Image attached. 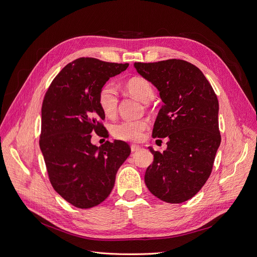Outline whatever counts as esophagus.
<instances>
[{
	"mask_svg": "<svg viewBox=\"0 0 257 257\" xmlns=\"http://www.w3.org/2000/svg\"><path fill=\"white\" fill-rule=\"evenodd\" d=\"M140 150V146L139 145H137V144H132L131 145V151L133 152V153H135V152H137V151H139Z\"/></svg>",
	"mask_w": 257,
	"mask_h": 257,
	"instance_id": "obj_1",
	"label": "esophagus"
}]
</instances>
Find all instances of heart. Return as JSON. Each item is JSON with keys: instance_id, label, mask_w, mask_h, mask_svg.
<instances>
[{"instance_id": "heart-1", "label": "heart", "mask_w": 257, "mask_h": 257, "mask_svg": "<svg viewBox=\"0 0 257 257\" xmlns=\"http://www.w3.org/2000/svg\"><path fill=\"white\" fill-rule=\"evenodd\" d=\"M124 89L142 102L151 101L155 91L152 83L143 77H133L124 83ZM98 104L106 117H114L118 108V95L112 84L105 83L98 93ZM149 127L148 120H123L113 125L112 135L119 140L136 142L142 139Z\"/></svg>"}]
</instances>
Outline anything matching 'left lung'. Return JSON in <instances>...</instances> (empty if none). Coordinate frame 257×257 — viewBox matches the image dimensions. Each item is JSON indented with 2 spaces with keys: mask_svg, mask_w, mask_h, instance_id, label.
<instances>
[{
  "mask_svg": "<svg viewBox=\"0 0 257 257\" xmlns=\"http://www.w3.org/2000/svg\"><path fill=\"white\" fill-rule=\"evenodd\" d=\"M134 66L159 90L164 102L153 137L168 139L163 153L150 148L154 161L145 172V184L158 199L183 203L199 192L212 172L221 144L217 97L203 72L186 60Z\"/></svg>",
  "mask_w": 257,
  "mask_h": 257,
  "instance_id": "obj_1",
  "label": "left lung"
}]
</instances>
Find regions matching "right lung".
I'll return each mask as SVG.
<instances>
[{
    "label": "right lung",
    "mask_w": 257,
    "mask_h": 257,
    "mask_svg": "<svg viewBox=\"0 0 257 257\" xmlns=\"http://www.w3.org/2000/svg\"><path fill=\"white\" fill-rule=\"evenodd\" d=\"M127 67L80 57L58 73L45 94L40 148L47 173L54 190L77 208H92L108 197L131 154L123 141H106L100 148L91 143V134L105 130L99 90Z\"/></svg>",
    "instance_id": "1"
}]
</instances>
